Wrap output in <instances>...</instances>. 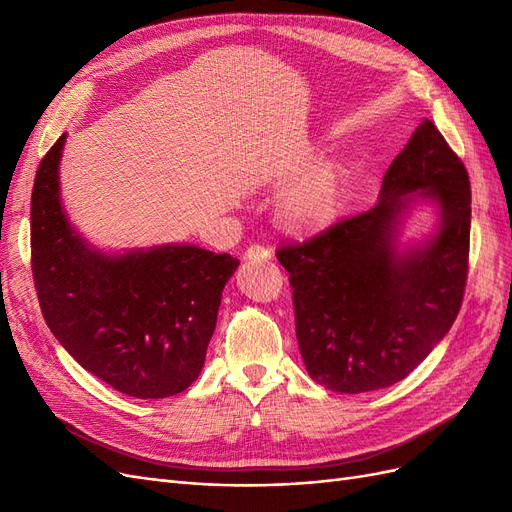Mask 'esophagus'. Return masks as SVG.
<instances>
[{"instance_id":"esophagus-1","label":"esophagus","mask_w":512,"mask_h":512,"mask_svg":"<svg viewBox=\"0 0 512 512\" xmlns=\"http://www.w3.org/2000/svg\"><path fill=\"white\" fill-rule=\"evenodd\" d=\"M271 258H273V252L265 243H254L245 250V260H271Z\"/></svg>"}]
</instances>
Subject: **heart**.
Instances as JSON below:
<instances>
[{"instance_id":"obj_1","label":"heart","mask_w":512,"mask_h":512,"mask_svg":"<svg viewBox=\"0 0 512 512\" xmlns=\"http://www.w3.org/2000/svg\"><path fill=\"white\" fill-rule=\"evenodd\" d=\"M339 185L333 170L320 168L301 179L286 194L284 218L297 228H318L329 224L339 211Z\"/></svg>"}]
</instances>
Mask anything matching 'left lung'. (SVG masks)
Returning a JSON list of instances; mask_svg holds the SVG:
<instances>
[{
  "label": "left lung",
  "mask_w": 512,
  "mask_h": 512,
  "mask_svg": "<svg viewBox=\"0 0 512 512\" xmlns=\"http://www.w3.org/2000/svg\"><path fill=\"white\" fill-rule=\"evenodd\" d=\"M410 195L436 197L443 224L423 251L399 259L392 230ZM470 203L466 166L423 119L386 170L374 207L277 247L299 350L318 384L337 393L386 389L448 333L468 282Z\"/></svg>",
  "instance_id": "left-lung-1"
}]
</instances>
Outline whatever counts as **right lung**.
<instances>
[{
    "label": "right lung",
    "instance_id": "add662e5",
    "mask_svg": "<svg viewBox=\"0 0 512 512\" xmlns=\"http://www.w3.org/2000/svg\"><path fill=\"white\" fill-rule=\"evenodd\" d=\"M64 136L32 190V275L42 316L81 367L115 391L160 399L205 365L222 290L239 260L194 245L104 256L74 235L59 203Z\"/></svg>",
    "mask_w": 512,
    "mask_h": 512
}]
</instances>
